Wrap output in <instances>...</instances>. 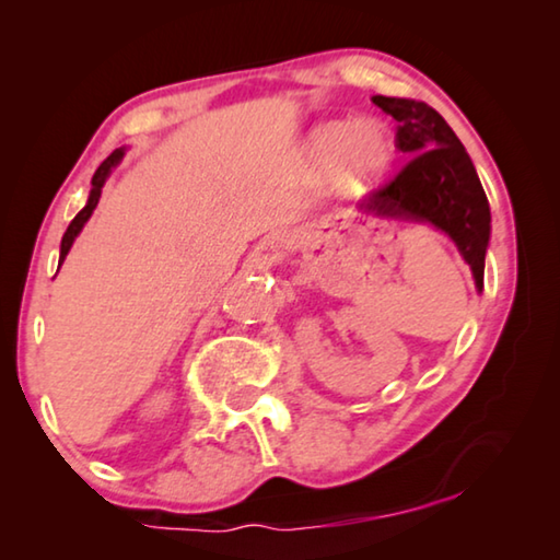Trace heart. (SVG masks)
Returning a JSON list of instances; mask_svg holds the SVG:
<instances>
[{
    "instance_id": "b5f03b06",
    "label": "heart",
    "mask_w": 560,
    "mask_h": 560,
    "mask_svg": "<svg viewBox=\"0 0 560 560\" xmlns=\"http://www.w3.org/2000/svg\"><path fill=\"white\" fill-rule=\"evenodd\" d=\"M311 155L324 170H336L350 185L373 183L393 163V140L377 122H328L311 140Z\"/></svg>"
}]
</instances>
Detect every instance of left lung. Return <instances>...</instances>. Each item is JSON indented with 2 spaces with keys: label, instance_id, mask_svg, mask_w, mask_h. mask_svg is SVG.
Here are the masks:
<instances>
[{
  "label": "left lung",
  "instance_id": "8db88e82",
  "mask_svg": "<svg viewBox=\"0 0 560 560\" xmlns=\"http://www.w3.org/2000/svg\"><path fill=\"white\" fill-rule=\"evenodd\" d=\"M373 103L397 120L395 148L407 160L395 177L360 202V210L430 222L450 234L481 289L491 212L467 150L424 101L373 96Z\"/></svg>",
  "mask_w": 560,
  "mask_h": 560
}]
</instances>
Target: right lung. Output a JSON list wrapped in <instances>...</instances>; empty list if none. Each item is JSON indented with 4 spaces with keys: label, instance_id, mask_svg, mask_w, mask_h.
<instances>
[{
    "label": "right lung",
    "instance_id": "right-lung-1",
    "mask_svg": "<svg viewBox=\"0 0 560 560\" xmlns=\"http://www.w3.org/2000/svg\"><path fill=\"white\" fill-rule=\"evenodd\" d=\"M120 158H122V150H113V153H110V155H108L106 160H103V163L98 165L96 175H93V179H91V185H93V187H91L89 205L83 207V210L73 217V222L69 224V230H66L63 240H61V259H59V267H61V261L66 259V254H69L73 240H75V236H79V232L83 230V224L89 222V217L93 214V210H96V205H98V200H101L103 183H106V177H108L110 170L120 163Z\"/></svg>",
    "mask_w": 560,
    "mask_h": 560
}]
</instances>
